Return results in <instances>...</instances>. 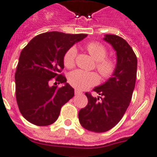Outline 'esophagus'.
I'll list each match as a JSON object with an SVG mask.
<instances>
[{
	"mask_svg": "<svg viewBox=\"0 0 157 157\" xmlns=\"http://www.w3.org/2000/svg\"><path fill=\"white\" fill-rule=\"evenodd\" d=\"M81 93V91H80L79 90H75V94H79Z\"/></svg>",
	"mask_w": 157,
	"mask_h": 157,
	"instance_id": "34e87169",
	"label": "esophagus"
}]
</instances>
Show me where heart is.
<instances>
[{"mask_svg":"<svg viewBox=\"0 0 157 157\" xmlns=\"http://www.w3.org/2000/svg\"><path fill=\"white\" fill-rule=\"evenodd\" d=\"M86 49L91 57L97 62L96 68L101 76L109 78L113 75L117 68V63L112 58H106L107 50L105 47L98 42H90L86 45ZM77 50L75 48H70L65 54L63 63L66 67L72 68L75 63ZM69 83L78 90H84L98 83V77L94 73L74 70L69 74Z\"/></svg>","mask_w":157,"mask_h":157,"instance_id":"1","label":"heart"}]
</instances>
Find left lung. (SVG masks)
Wrapping results in <instances>:
<instances>
[{"label":"left lung","mask_w":157,"mask_h":157,"mask_svg":"<svg viewBox=\"0 0 157 157\" xmlns=\"http://www.w3.org/2000/svg\"><path fill=\"white\" fill-rule=\"evenodd\" d=\"M103 40L116 51L117 68L108 80L93 89L100 96L85 93L88 103L78 114L81 126L97 133L112 129L122 119L129 106L137 75V57L128 42L112 34H105Z\"/></svg>","instance_id":"obj_1"}]
</instances>
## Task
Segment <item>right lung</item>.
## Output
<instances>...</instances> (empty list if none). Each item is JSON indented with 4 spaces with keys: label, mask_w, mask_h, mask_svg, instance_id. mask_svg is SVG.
I'll return each instance as SVG.
<instances>
[{
    "label": "right lung",
    "mask_w": 157,
    "mask_h": 157,
    "mask_svg": "<svg viewBox=\"0 0 157 157\" xmlns=\"http://www.w3.org/2000/svg\"><path fill=\"white\" fill-rule=\"evenodd\" d=\"M87 36L47 32L33 37L22 49L15 74V95L26 121L37 126L57 121L62 106L74 96V89L59 74L64 68L63 58L74 44ZM55 77L64 84L63 87L50 85Z\"/></svg>",
    "instance_id": "obj_1"
}]
</instances>
